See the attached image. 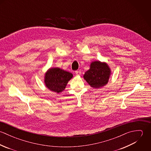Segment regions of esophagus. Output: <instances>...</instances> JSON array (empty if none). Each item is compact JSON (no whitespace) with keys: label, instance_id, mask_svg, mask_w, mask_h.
<instances>
[{"label":"esophagus","instance_id":"1","mask_svg":"<svg viewBox=\"0 0 151 151\" xmlns=\"http://www.w3.org/2000/svg\"><path fill=\"white\" fill-rule=\"evenodd\" d=\"M76 74L77 76H80L81 74V71L80 70H77V71H76Z\"/></svg>","mask_w":151,"mask_h":151}]
</instances>
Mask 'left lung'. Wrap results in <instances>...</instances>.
<instances>
[{"label":"left lung","mask_w":151,"mask_h":151,"mask_svg":"<svg viewBox=\"0 0 151 151\" xmlns=\"http://www.w3.org/2000/svg\"><path fill=\"white\" fill-rule=\"evenodd\" d=\"M110 74V70L106 63L95 61L91 64L90 68L85 73L84 78L92 87L98 88L108 83Z\"/></svg>","instance_id":"8db88e82"}]
</instances>
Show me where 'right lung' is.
<instances>
[{
    "label": "right lung",
    "mask_w": 151,
    "mask_h": 151,
    "mask_svg": "<svg viewBox=\"0 0 151 151\" xmlns=\"http://www.w3.org/2000/svg\"><path fill=\"white\" fill-rule=\"evenodd\" d=\"M72 77L71 73L59 68H52L45 74V83L50 90L59 93L65 90L68 81Z\"/></svg>",
    "instance_id": "obj_1"
}]
</instances>
